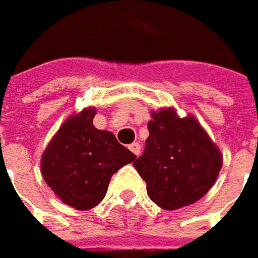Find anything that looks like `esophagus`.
Returning <instances> with one entry per match:
<instances>
[{
  "mask_svg": "<svg viewBox=\"0 0 258 258\" xmlns=\"http://www.w3.org/2000/svg\"><path fill=\"white\" fill-rule=\"evenodd\" d=\"M128 149L131 152L134 153V155H140V149H142V146H140V143H137V142H134V143H131L128 146Z\"/></svg>",
  "mask_w": 258,
  "mask_h": 258,
  "instance_id": "34e87169",
  "label": "esophagus"
}]
</instances>
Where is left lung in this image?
<instances>
[{
	"instance_id": "8db88e82",
	"label": "left lung",
	"mask_w": 258,
	"mask_h": 258,
	"mask_svg": "<svg viewBox=\"0 0 258 258\" xmlns=\"http://www.w3.org/2000/svg\"><path fill=\"white\" fill-rule=\"evenodd\" d=\"M148 130L143 155L133 165L146 181L149 198L170 211L202 198L216 183L223 158L198 121L162 109L152 112Z\"/></svg>"
}]
</instances>
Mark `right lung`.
<instances>
[{
    "label": "right lung",
    "mask_w": 258,
    "mask_h": 258,
    "mask_svg": "<svg viewBox=\"0 0 258 258\" xmlns=\"http://www.w3.org/2000/svg\"><path fill=\"white\" fill-rule=\"evenodd\" d=\"M94 107L71 116L53 137L41 159L45 183L64 204L90 210L105 198L110 177L136 155L116 137L93 125Z\"/></svg>",
    "instance_id": "add662e5"
}]
</instances>
